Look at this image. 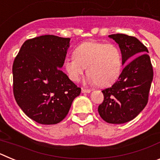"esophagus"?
<instances>
[{"label": "esophagus", "instance_id": "obj_1", "mask_svg": "<svg viewBox=\"0 0 160 160\" xmlns=\"http://www.w3.org/2000/svg\"><path fill=\"white\" fill-rule=\"evenodd\" d=\"M82 93H90V92H91V90H90V89L82 88Z\"/></svg>", "mask_w": 160, "mask_h": 160}]
</instances>
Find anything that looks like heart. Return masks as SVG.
I'll list each match as a JSON object with an SVG mask.
<instances>
[{
    "mask_svg": "<svg viewBox=\"0 0 160 160\" xmlns=\"http://www.w3.org/2000/svg\"><path fill=\"white\" fill-rule=\"evenodd\" d=\"M65 69L73 82H78L87 67V81L109 86L119 77L122 68V52L116 44L90 41L79 45L74 55L65 59Z\"/></svg>",
    "mask_w": 160,
    "mask_h": 160,
    "instance_id": "b5f03b06",
    "label": "heart"
}]
</instances>
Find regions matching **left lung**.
I'll return each mask as SVG.
<instances>
[{
  "instance_id": "left-lung-1",
  "label": "left lung",
  "mask_w": 160,
  "mask_h": 160,
  "mask_svg": "<svg viewBox=\"0 0 160 160\" xmlns=\"http://www.w3.org/2000/svg\"><path fill=\"white\" fill-rule=\"evenodd\" d=\"M118 44L123 68L112 87L103 90L99 115L108 123L122 124L134 119L146 107L153 69L148 49L135 37L122 33L109 35Z\"/></svg>"
}]
</instances>
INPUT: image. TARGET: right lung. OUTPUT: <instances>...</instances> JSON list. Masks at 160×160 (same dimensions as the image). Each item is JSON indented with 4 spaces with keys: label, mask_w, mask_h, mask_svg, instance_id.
I'll return each instance as SVG.
<instances>
[{
    "label": "right lung",
    "mask_w": 160,
    "mask_h": 160,
    "mask_svg": "<svg viewBox=\"0 0 160 160\" xmlns=\"http://www.w3.org/2000/svg\"><path fill=\"white\" fill-rule=\"evenodd\" d=\"M70 38L43 35L25 41L12 65L13 94L23 112L35 122L57 124L65 118L81 88L63 66Z\"/></svg>",
    "instance_id": "1"
}]
</instances>
